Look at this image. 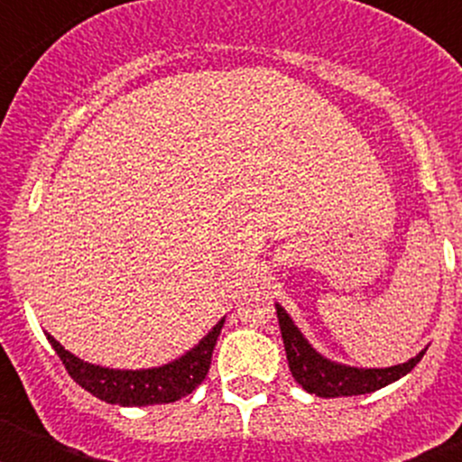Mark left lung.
Masks as SVG:
<instances>
[{"label": "left lung", "instance_id": "left-lung-1", "mask_svg": "<svg viewBox=\"0 0 462 462\" xmlns=\"http://www.w3.org/2000/svg\"><path fill=\"white\" fill-rule=\"evenodd\" d=\"M277 308V319H280L282 340H284V349H287L289 370H291L293 379L303 386L308 393L319 395V398H340V395H363L373 393V391L382 389L386 383L395 382L402 374L410 373L416 363L423 358V352L414 356L411 361L402 363V365H393V368H373V370H358L346 368L340 363H330L324 356L314 352L308 345L300 330L293 326L289 319V314Z\"/></svg>", "mask_w": 462, "mask_h": 462}]
</instances>
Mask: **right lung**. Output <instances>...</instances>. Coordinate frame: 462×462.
I'll list each match as a JSON object with an SVG mask.
<instances>
[{
  "label": "right lung",
  "instance_id": "add662e5",
  "mask_svg": "<svg viewBox=\"0 0 462 462\" xmlns=\"http://www.w3.org/2000/svg\"><path fill=\"white\" fill-rule=\"evenodd\" d=\"M224 321H219L215 328L194 346L189 354L173 361L164 368L154 370H108L85 363L69 354L55 337L48 336L52 349L60 356L62 365L71 379L85 391L106 400L110 405H164V402H175L182 395H189L199 383L206 379L210 370L212 349L219 337Z\"/></svg>",
  "mask_w": 462,
  "mask_h": 462
}]
</instances>
